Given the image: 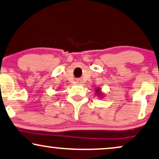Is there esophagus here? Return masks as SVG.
<instances>
[{
  "mask_svg": "<svg viewBox=\"0 0 159 159\" xmlns=\"http://www.w3.org/2000/svg\"><path fill=\"white\" fill-rule=\"evenodd\" d=\"M76 82H77V84H80L81 83V80H80V79H77V81H76Z\"/></svg>",
  "mask_w": 159,
  "mask_h": 159,
  "instance_id": "1",
  "label": "esophagus"
}]
</instances>
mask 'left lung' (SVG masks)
<instances>
[{
	"label": "left lung",
	"instance_id": "left-lung-1",
	"mask_svg": "<svg viewBox=\"0 0 159 159\" xmlns=\"http://www.w3.org/2000/svg\"><path fill=\"white\" fill-rule=\"evenodd\" d=\"M96 93H98V95H99V96H100V94H101V93H100V89H98L97 90H96Z\"/></svg>",
	"mask_w": 159,
	"mask_h": 159
}]
</instances>
